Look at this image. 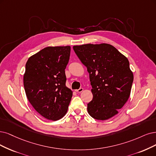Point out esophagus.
Returning a JSON list of instances; mask_svg holds the SVG:
<instances>
[{
    "label": "esophagus",
    "mask_w": 156,
    "mask_h": 156,
    "mask_svg": "<svg viewBox=\"0 0 156 156\" xmlns=\"http://www.w3.org/2000/svg\"><path fill=\"white\" fill-rule=\"evenodd\" d=\"M83 90V88H80L79 89H77V90H75V91L76 92V93H82V92Z\"/></svg>",
    "instance_id": "1"
}]
</instances>
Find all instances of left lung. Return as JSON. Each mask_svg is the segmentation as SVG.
<instances>
[{
  "label": "left lung",
  "instance_id": "8db88e82",
  "mask_svg": "<svg viewBox=\"0 0 156 156\" xmlns=\"http://www.w3.org/2000/svg\"><path fill=\"white\" fill-rule=\"evenodd\" d=\"M89 73L93 98L87 104L91 117L107 120L118 113L130 94L133 73L125 56L108 44L74 45Z\"/></svg>",
  "mask_w": 156,
  "mask_h": 156
}]
</instances>
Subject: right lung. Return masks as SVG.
Instances as JSON below:
<instances>
[{"instance_id":"right-lung-1","label":"right lung","mask_w":156,"mask_h":156,"mask_svg":"<svg viewBox=\"0 0 156 156\" xmlns=\"http://www.w3.org/2000/svg\"><path fill=\"white\" fill-rule=\"evenodd\" d=\"M71 46L45 48L29 58L24 74L27 99L44 118L56 121L67 113L73 91L66 87L65 69Z\"/></svg>"}]
</instances>
